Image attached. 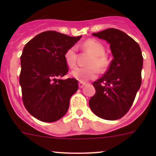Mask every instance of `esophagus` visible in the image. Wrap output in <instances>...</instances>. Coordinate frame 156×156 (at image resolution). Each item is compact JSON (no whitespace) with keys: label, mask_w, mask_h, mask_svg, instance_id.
I'll use <instances>...</instances> for the list:
<instances>
[{"label":"esophagus","mask_w":156,"mask_h":156,"mask_svg":"<svg viewBox=\"0 0 156 156\" xmlns=\"http://www.w3.org/2000/svg\"><path fill=\"white\" fill-rule=\"evenodd\" d=\"M84 85H85V83L84 82H81V81H80V82L78 83V86H79L80 88H82Z\"/></svg>","instance_id":"esophagus-1"}]
</instances>
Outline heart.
<instances>
[{
	"label": "heart",
	"mask_w": 156,
	"mask_h": 156,
	"mask_svg": "<svg viewBox=\"0 0 156 156\" xmlns=\"http://www.w3.org/2000/svg\"><path fill=\"white\" fill-rule=\"evenodd\" d=\"M82 47L84 50L92 53L93 57L88 60V66L77 67L71 72L72 77L81 82L97 78L99 70L103 72L108 68L109 64L108 59L105 56L104 46L100 41L94 39H87L82 44ZM77 56L76 47L72 46L67 49L64 58L70 68H74L76 66Z\"/></svg>",
	"instance_id": "1"
}]
</instances>
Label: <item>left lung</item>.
<instances>
[{"instance_id":"1","label":"left lung","mask_w":156,"mask_h":156,"mask_svg":"<svg viewBox=\"0 0 156 156\" xmlns=\"http://www.w3.org/2000/svg\"><path fill=\"white\" fill-rule=\"evenodd\" d=\"M93 36L106 40L114 57L106 73L93 83L96 94L90 99L93 112L106 120L123 117L140 87L144 58L139 44L126 33L107 29Z\"/></svg>"}]
</instances>
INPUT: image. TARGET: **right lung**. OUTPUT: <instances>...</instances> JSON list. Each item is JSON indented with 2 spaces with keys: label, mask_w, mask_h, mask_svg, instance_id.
<instances>
[{
  "label": "right lung",
  "mask_w": 156,
  "mask_h": 156,
  "mask_svg": "<svg viewBox=\"0 0 156 156\" xmlns=\"http://www.w3.org/2000/svg\"><path fill=\"white\" fill-rule=\"evenodd\" d=\"M81 37L47 31L36 35L23 48L20 76L23 104L41 122H56L63 117L71 97L78 90L76 79L60 78L69 71L66 51Z\"/></svg>",
  "instance_id": "1"
}]
</instances>
